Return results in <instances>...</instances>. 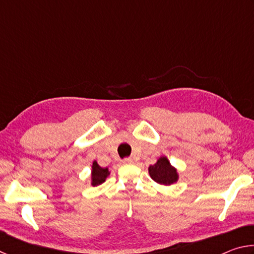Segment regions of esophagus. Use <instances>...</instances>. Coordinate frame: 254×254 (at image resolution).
<instances>
[{"mask_svg": "<svg viewBox=\"0 0 254 254\" xmlns=\"http://www.w3.org/2000/svg\"><path fill=\"white\" fill-rule=\"evenodd\" d=\"M122 162L124 163V165H128V163H132L133 160H132L131 158H124L123 160H122Z\"/></svg>", "mask_w": 254, "mask_h": 254, "instance_id": "1", "label": "esophagus"}]
</instances>
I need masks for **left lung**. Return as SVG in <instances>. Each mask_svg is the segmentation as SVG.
I'll return each instance as SVG.
<instances>
[{
    "instance_id": "8db88e82",
    "label": "left lung",
    "mask_w": 254,
    "mask_h": 254,
    "mask_svg": "<svg viewBox=\"0 0 254 254\" xmlns=\"http://www.w3.org/2000/svg\"><path fill=\"white\" fill-rule=\"evenodd\" d=\"M149 174L154 182L161 185H171L177 182V171L171 167L170 162L166 157H161L154 165L149 167Z\"/></svg>"
}]
</instances>
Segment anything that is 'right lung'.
<instances>
[{
	"label": "right lung",
	"instance_id": "add662e5",
	"mask_svg": "<svg viewBox=\"0 0 254 254\" xmlns=\"http://www.w3.org/2000/svg\"><path fill=\"white\" fill-rule=\"evenodd\" d=\"M107 175H109V170H107V168H102V167L98 166V163L96 161L93 162V171H92L93 186H96V185L104 183Z\"/></svg>",
	"mask_w": 254,
	"mask_h": 254
}]
</instances>
